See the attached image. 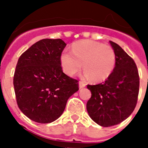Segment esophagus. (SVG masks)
<instances>
[{"label":"esophagus","mask_w":148,"mask_h":148,"mask_svg":"<svg viewBox=\"0 0 148 148\" xmlns=\"http://www.w3.org/2000/svg\"><path fill=\"white\" fill-rule=\"evenodd\" d=\"M86 86V84L83 82H79V88L82 89Z\"/></svg>","instance_id":"34e87169"}]
</instances>
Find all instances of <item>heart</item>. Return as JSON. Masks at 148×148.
I'll use <instances>...</instances> for the list:
<instances>
[{
  "label": "heart",
  "instance_id": "b5f03b06",
  "mask_svg": "<svg viewBox=\"0 0 148 148\" xmlns=\"http://www.w3.org/2000/svg\"><path fill=\"white\" fill-rule=\"evenodd\" d=\"M116 53L112 47L92 40H82L72 46V53L64 50L60 56L63 70L69 75H76L83 64L84 77L94 82L106 80L116 65Z\"/></svg>",
  "mask_w": 148,
  "mask_h": 148
}]
</instances>
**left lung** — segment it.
Segmentation results:
<instances>
[{
  "instance_id": "left-lung-1",
  "label": "left lung",
  "mask_w": 148,
  "mask_h": 148,
  "mask_svg": "<svg viewBox=\"0 0 148 148\" xmlns=\"http://www.w3.org/2000/svg\"><path fill=\"white\" fill-rule=\"evenodd\" d=\"M116 53V65L105 82L87 85L91 98L87 103L89 116L102 127L125 121L134 110L138 100L139 75L136 63L125 50L110 40Z\"/></svg>"
}]
</instances>
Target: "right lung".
Wrapping results in <instances>:
<instances>
[{
	"label": "right lung",
	"mask_w": 148,
	"mask_h": 148,
	"mask_svg": "<svg viewBox=\"0 0 148 148\" xmlns=\"http://www.w3.org/2000/svg\"><path fill=\"white\" fill-rule=\"evenodd\" d=\"M66 44L61 39H42L18 59L13 84L18 108L41 124L58 119L78 82L63 73L60 56Z\"/></svg>",
	"instance_id": "1"
}]
</instances>
